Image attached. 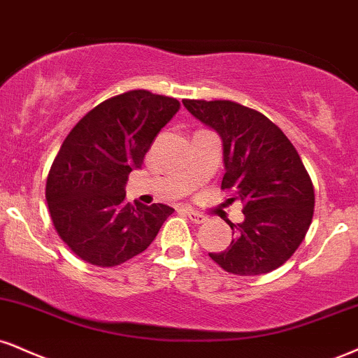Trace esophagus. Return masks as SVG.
I'll list each match as a JSON object with an SVG mask.
<instances>
[{
	"label": "esophagus",
	"instance_id": "obj_1",
	"mask_svg": "<svg viewBox=\"0 0 358 358\" xmlns=\"http://www.w3.org/2000/svg\"><path fill=\"white\" fill-rule=\"evenodd\" d=\"M187 215H188V218H190V220H192L193 223H198V225H200V223L206 222V217H205V215H203V213H200V212H196V210L187 208Z\"/></svg>",
	"mask_w": 358,
	"mask_h": 358
}]
</instances>
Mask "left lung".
Segmentation results:
<instances>
[{
    "label": "left lung",
    "mask_w": 358,
    "mask_h": 358,
    "mask_svg": "<svg viewBox=\"0 0 358 358\" xmlns=\"http://www.w3.org/2000/svg\"><path fill=\"white\" fill-rule=\"evenodd\" d=\"M185 108L220 135L222 190L243 203L235 238L208 253L228 273L253 277L278 268L307 235L315 206L312 180L295 146L260 111L228 100H183Z\"/></svg>",
    "instance_id": "1"
}]
</instances>
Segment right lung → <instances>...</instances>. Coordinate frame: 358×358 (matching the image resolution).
I'll use <instances>...</instances> for the list:
<instances>
[{"label": "right lung", "instance_id": "add662e5", "mask_svg": "<svg viewBox=\"0 0 358 358\" xmlns=\"http://www.w3.org/2000/svg\"><path fill=\"white\" fill-rule=\"evenodd\" d=\"M178 110L175 98L131 90L94 106L64 138L46 201L58 235L86 264L116 266L140 255L175 212L163 203L130 205L124 185Z\"/></svg>", "mask_w": 358, "mask_h": 358}]
</instances>
